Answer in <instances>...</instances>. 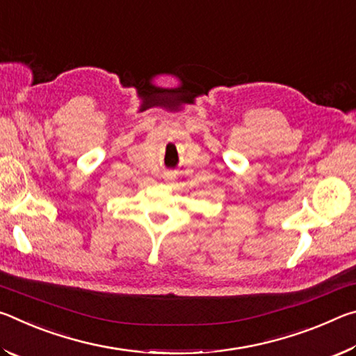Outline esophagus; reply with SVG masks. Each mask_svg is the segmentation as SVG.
Wrapping results in <instances>:
<instances>
[{
    "label": "esophagus",
    "mask_w": 356,
    "mask_h": 356,
    "mask_svg": "<svg viewBox=\"0 0 356 356\" xmlns=\"http://www.w3.org/2000/svg\"><path fill=\"white\" fill-rule=\"evenodd\" d=\"M163 180L165 182H174V180H176V172H172V171L163 172Z\"/></svg>",
    "instance_id": "1"
}]
</instances>
